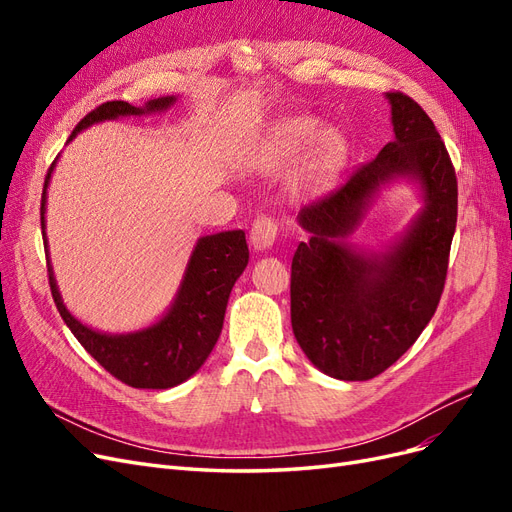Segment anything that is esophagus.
<instances>
[{"label": "esophagus", "mask_w": 512, "mask_h": 512, "mask_svg": "<svg viewBox=\"0 0 512 512\" xmlns=\"http://www.w3.org/2000/svg\"><path fill=\"white\" fill-rule=\"evenodd\" d=\"M277 239V224L271 218H258L250 230V243L254 250L267 252Z\"/></svg>", "instance_id": "1"}]
</instances>
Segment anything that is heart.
I'll list each match as a JSON object with an SVG mask.
<instances>
[{"mask_svg":"<svg viewBox=\"0 0 512 512\" xmlns=\"http://www.w3.org/2000/svg\"><path fill=\"white\" fill-rule=\"evenodd\" d=\"M299 190H318L327 185L348 158L346 136L335 128L320 130L312 115H288L271 121L254 143L245 149L243 162L256 170H275L303 156Z\"/></svg>","mask_w":512,"mask_h":512,"instance_id":"1","label":"heart"}]
</instances>
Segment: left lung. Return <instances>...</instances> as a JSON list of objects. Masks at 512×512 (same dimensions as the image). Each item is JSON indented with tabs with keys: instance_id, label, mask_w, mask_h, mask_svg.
<instances>
[{
	"instance_id": "obj_1",
	"label": "left lung",
	"mask_w": 512,
	"mask_h": 512,
	"mask_svg": "<svg viewBox=\"0 0 512 512\" xmlns=\"http://www.w3.org/2000/svg\"><path fill=\"white\" fill-rule=\"evenodd\" d=\"M393 141L335 194L301 209L309 239L292 258L290 318L322 374L369 380L391 367L440 303L457 226V179L442 138L412 98L393 91ZM406 182L422 209L380 253L345 239L382 191Z\"/></svg>"
}]
</instances>
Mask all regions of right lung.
Wrapping results in <instances>:
<instances>
[{
    "instance_id": "add662e5",
    "label": "right lung",
    "mask_w": 512,
    "mask_h": 512,
    "mask_svg": "<svg viewBox=\"0 0 512 512\" xmlns=\"http://www.w3.org/2000/svg\"><path fill=\"white\" fill-rule=\"evenodd\" d=\"M177 100L179 96H162L145 102L143 106H132L121 100L106 102L81 119L79 126L70 134L68 143L76 138V134L96 126V123L164 113L173 108ZM57 162L59 156L44 179L40 220L46 260H49V284L61 318L81 346L117 380L134 386V389H173V386L192 378L205 365L215 342H218L230 290L250 260L245 232L222 230L200 237L194 243L175 299L170 301L158 320L128 333L98 331L81 322L66 307L51 265L49 239H46V196H49V185Z\"/></svg>"
}]
</instances>
